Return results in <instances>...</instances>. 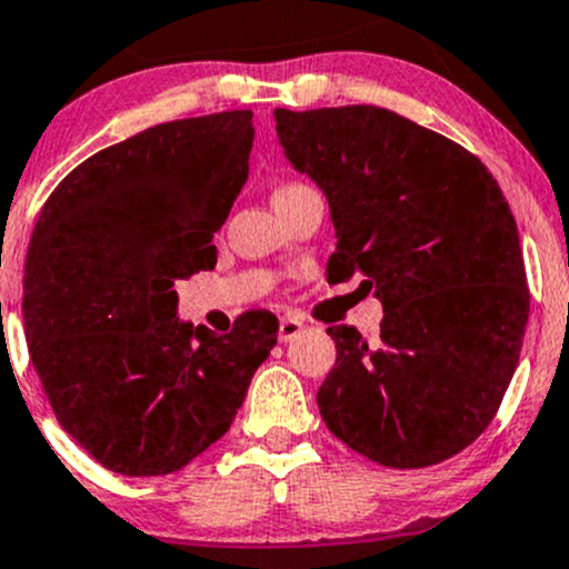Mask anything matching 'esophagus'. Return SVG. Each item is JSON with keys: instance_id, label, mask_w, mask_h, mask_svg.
Listing matches in <instances>:
<instances>
[{"instance_id": "esophagus-1", "label": "esophagus", "mask_w": 569, "mask_h": 569, "mask_svg": "<svg viewBox=\"0 0 569 569\" xmlns=\"http://www.w3.org/2000/svg\"><path fill=\"white\" fill-rule=\"evenodd\" d=\"M302 332H305V323L299 321V318H291V316L280 318V327H278V340L280 342H291L295 337H299Z\"/></svg>"}]
</instances>
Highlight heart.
Returning a JSON list of instances; mask_svg holds the SVG:
<instances>
[{"label": "heart", "instance_id": "heart-1", "mask_svg": "<svg viewBox=\"0 0 569 569\" xmlns=\"http://www.w3.org/2000/svg\"><path fill=\"white\" fill-rule=\"evenodd\" d=\"M291 186H297V183H291ZM283 189H289V186H283Z\"/></svg>", "mask_w": 569, "mask_h": 569}]
</instances>
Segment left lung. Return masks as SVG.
<instances>
[{"label": "left lung", "instance_id": "8db88e82", "mask_svg": "<svg viewBox=\"0 0 569 569\" xmlns=\"http://www.w3.org/2000/svg\"><path fill=\"white\" fill-rule=\"evenodd\" d=\"M286 159L323 191L335 283L361 274L376 342L329 327L318 389L329 432L361 457L418 470L465 451L495 418L529 318L516 218L483 161L372 104L274 110Z\"/></svg>", "mask_w": 569, "mask_h": 569}]
</instances>
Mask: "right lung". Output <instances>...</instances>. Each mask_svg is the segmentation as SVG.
Masks as SVG:
<instances>
[{
  "mask_svg": "<svg viewBox=\"0 0 569 569\" xmlns=\"http://www.w3.org/2000/svg\"><path fill=\"white\" fill-rule=\"evenodd\" d=\"M253 112L159 123L93 153L31 232L23 327L56 418L118 476L180 470L232 427L278 318L218 337L178 318V280L213 270L248 180Z\"/></svg>",
  "mask_w": 569,
  "mask_h": 569,
  "instance_id": "obj_1",
  "label": "right lung"
}]
</instances>
